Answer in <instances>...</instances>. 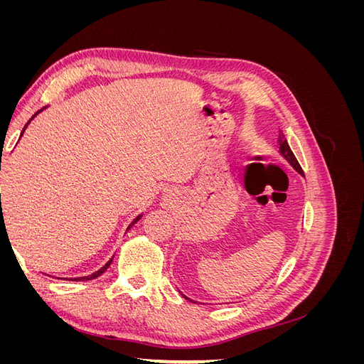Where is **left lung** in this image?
I'll return each mask as SVG.
<instances>
[{
  "label": "left lung",
  "mask_w": 364,
  "mask_h": 364,
  "mask_svg": "<svg viewBox=\"0 0 364 364\" xmlns=\"http://www.w3.org/2000/svg\"><path fill=\"white\" fill-rule=\"evenodd\" d=\"M278 141H279V153L282 155V158L287 159V162L291 165V167H293L297 173L304 176V171H302V168H301V165H299V162H297L296 156L293 155V151H291V149H290V146H289V142H287V139H285V135L282 134V132L279 134ZM183 297H185V299H188V297H186V296H183ZM190 301H191V299H190Z\"/></svg>",
  "instance_id": "1"
}]
</instances>
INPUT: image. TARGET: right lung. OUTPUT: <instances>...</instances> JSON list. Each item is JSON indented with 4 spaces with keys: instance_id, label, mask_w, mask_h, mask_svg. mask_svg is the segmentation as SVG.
I'll return each mask as SVG.
<instances>
[{
    "instance_id": "right-lung-1",
    "label": "right lung",
    "mask_w": 364,
    "mask_h": 364,
    "mask_svg": "<svg viewBox=\"0 0 364 364\" xmlns=\"http://www.w3.org/2000/svg\"><path fill=\"white\" fill-rule=\"evenodd\" d=\"M43 109H46V107H42V109H41V111H38V112H36L35 115H33V117H31V118L28 119V123H27V124L24 126L23 132H21V136H23V134H24V130H26V129H27V126L30 124V121H31L33 118H35V117H36V115H38L39 112H42V111H43ZM0 167H1V165H0ZM0 171H1V168H0ZM141 217H142V214H139V215H138V217H136V218L134 220V222H132V223H130V225L127 226V230H129V229H130L132 226H134V225H135V223L138 222V220H139ZM3 218H4V217L1 215V217H0V226H3ZM112 259H114V257H112L111 259H109V261H107V262L105 264V266H103V267H102L100 270H97V272H94L92 274H87V277H80V278H63V279H68V281H91V279H95L97 277H100V274H102V273H105V272L107 270V267H109V266H111V262H112Z\"/></svg>"
}]
</instances>
